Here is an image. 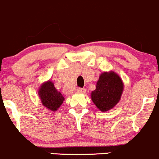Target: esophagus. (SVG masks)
I'll return each instance as SVG.
<instances>
[{"label":"esophagus","mask_w":159,"mask_h":159,"mask_svg":"<svg viewBox=\"0 0 159 159\" xmlns=\"http://www.w3.org/2000/svg\"><path fill=\"white\" fill-rule=\"evenodd\" d=\"M86 92V90L84 88H78L77 89V93H84Z\"/></svg>","instance_id":"1"}]
</instances>
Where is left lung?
<instances>
[{"instance_id": "left-lung-1", "label": "left lung", "mask_w": 159, "mask_h": 159, "mask_svg": "<svg viewBox=\"0 0 159 159\" xmlns=\"http://www.w3.org/2000/svg\"><path fill=\"white\" fill-rule=\"evenodd\" d=\"M123 90L124 83L121 77L113 71H103L99 75L90 97L99 110L107 111L118 103Z\"/></svg>"}]
</instances>
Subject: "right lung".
Returning <instances> with one entry per match:
<instances>
[{"instance_id": "obj_1", "label": "right lung", "mask_w": 159, "mask_h": 159, "mask_svg": "<svg viewBox=\"0 0 159 159\" xmlns=\"http://www.w3.org/2000/svg\"><path fill=\"white\" fill-rule=\"evenodd\" d=\"M38 94L42 105L53 112L58 110L65 99L62 93L54 87L51 80L41 84L38 90Z\"/></svg>"}]
</instances>
